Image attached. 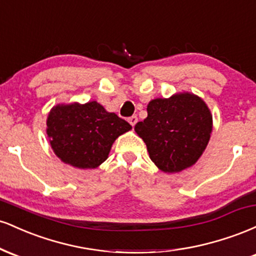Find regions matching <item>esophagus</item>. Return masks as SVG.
<instances>
[{"label": "esophagus", "instance_id": "34e87169", "mask_svg": "<svg viewBox=\"0 0 256 256\" xmlns=\"http://www.w3.org/2000/svg\"><path fill=\"white\" fill-rule=\"evenodd\" d=\"M137 122H138L137 116H130V118H128V122H130V124H131L132 126L136 125Z\"/></svg>", "mask_w": 256, "mask_h": 256}]
</instances>
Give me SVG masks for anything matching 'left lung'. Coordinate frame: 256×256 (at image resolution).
Listing matches in <instances>:
<instances>
[{
	"mask_svg": "<svg viewBox=\"0 0 256 256\" xmlns=\"http://www.w3.org/2000/svg\"><path fill=\"white\" fill-rule=\"evenodd\" d=\"M148 116L134 131L144 140L152 162L174 173L192 166L206 149L212 132V116L198 96L178 94L149 102Z\"/></svg>",
	"mask_w": 256,
	"mask_h": 256,
	"instance_id": "left-lung-1",
	"label": "left lung"
}]
</instances>
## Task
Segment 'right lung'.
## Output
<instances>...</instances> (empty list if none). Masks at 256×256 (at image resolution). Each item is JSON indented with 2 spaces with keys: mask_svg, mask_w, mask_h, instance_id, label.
Returning <instances> with one entry per match:
<instances>
[{
  "mask_svg": "<svg viewBox=\"0 0 256 256\" xmlns=\"http://www.w3.org/2000/svg\"><path fill=\"white\" fill-rule=\"evenodd\" d=\"M132 126L108 113L96 101L56 106L46 120V134L55 154L78 168H95L108 158L116 137Z\"/></svg>",
  "mask_w": 256,
  "mask_h": 256,
  "instance_id": "right-lung-1",
  "label": "right lung"
}]
</instances>
